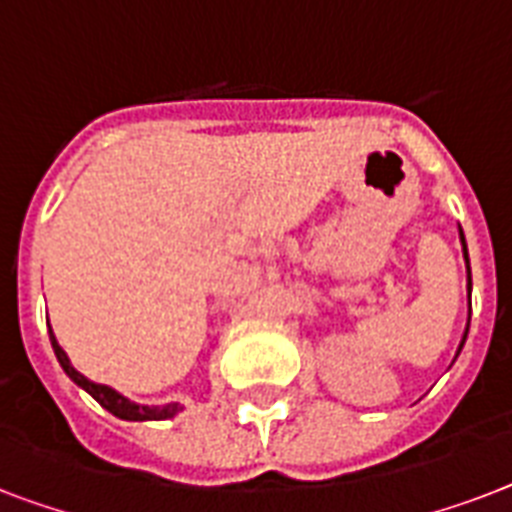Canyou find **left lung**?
<instances>
[{"instance_id": "1", "label": "left lung", "mask_w": 512, "mask_h": 512, "mask_svg": "<svg viewBox=\"0 0 512 512\" xmlns=\"http://www.w3.org/2000/svg\"><path fill=\"white\" fill-rule=\"evenodd\" d=\"M460 241H462V255H465V265H468V292H470V260H468V244H465V233H462V228H460ZM468 327H470V321H468ZM465 337H468V329H465ZM465 337H462L460 342V350L462 345H465Z\"/></svg>"}]
</instances>
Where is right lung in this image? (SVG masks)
<instances>
[{
  "label": "right lung",
  "instance_id": "obj_1",
  "mask_svg": "<svg viewBox=\"0 0 512 512\" xmlns=\"http://www.w3.org/2000/svg\"><path fill=\"white\" fill-rule=\"evenodd\" d=\"M47 327H50V321H47ZM50 342H52V350H55V356H58L60 366H63V372L71 377V380L79 385V388H84L87 393H90L95 401H98L103 409H108V412L114 414V417H119V420H130V422H143V420H170V417H175L183 406L180 404H167V406H143V404H135V401H130V398H124L122 393H116L114 388H108V385H100V382H92L87 380L84 374H79L71 366V361H68L66 350L60 348L58 340H55V335H52L50 329Z\"/></svg>",
  "mask_w": 512,
  "mask_h": 512
}]
</instances>
